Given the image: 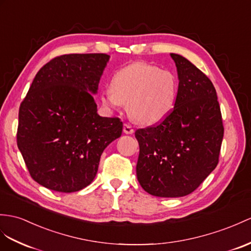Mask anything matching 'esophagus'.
Returning <instances> with one entry per match:
<instances>
[{
  "label": "esophagus",
  "instance_id": "1",
  "mask_svg": "<svg viewBox=\"0 0 251 251\" xmlns=\"http://www.w3.org/2000/svg\"><path fill=\"white\" fill-rule=\"evenodd\" d=\"M124 132H125L126 134H133V133H134V129H133L131 125L125 124V125H124Z\"/></svg>",
  "mask_w": 251,
  "mask_h": 251
}]
</instances>
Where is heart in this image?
<instances>
[{"instance_id":"obj_1","label":"heart","mask_w":251,"mask_h":251,"mask_svg":"<svg viewBox=\"0 0 251 251\" xmlns=\"http://www.w3.org/2000/svg\"><path fill=\"white\" fill-rule=\"evenodd\" d=\"M176 91L178 84L173 72L137 62L115 73L111 90L103 91L100 101L111 111L127 103V112L134 120L151 126L166 118L173 111Z\"/></svg>"}]
</instances>
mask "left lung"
<instances>
[{
  "instance_id": "obj_1",
  "label": "left lung",
  "mask_w": 251,
  "mask_h": 251,
  "mask_svg": "<svg viewBox=\"0 0 251 251\" xmlns=\"http://www.w3.org/2000/svg\"><path fill=\"white\" fill-rule=\"evenodd\" d=\"M178 72L173 112L158 126L135 132L137 180L147 193L176 198L193 193L218 164L224 137L222 113L210 78L172 53Z\"/></svg>"
}]
</instances>
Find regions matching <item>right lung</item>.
I'll use <instances>...</instances> for the list:
<instances>
[{"mask_svg": "<svg viewBox=\"0 0 251 251\" xmlns=\"http://www.w3.org/2000/svg\"><path fill=\"white\" fill-rule=\"evenodd\" d=\"M108 60L102 53L62 55L36 75L20 105L17 144L40 185L60 193L88 186L102 152L121 136L122 121L101 117L93 96Z\"/></svg>", "mask_w": 251, "mask_h": 251, "instance_id": "1", "label": "right lung"}]
</instances>
